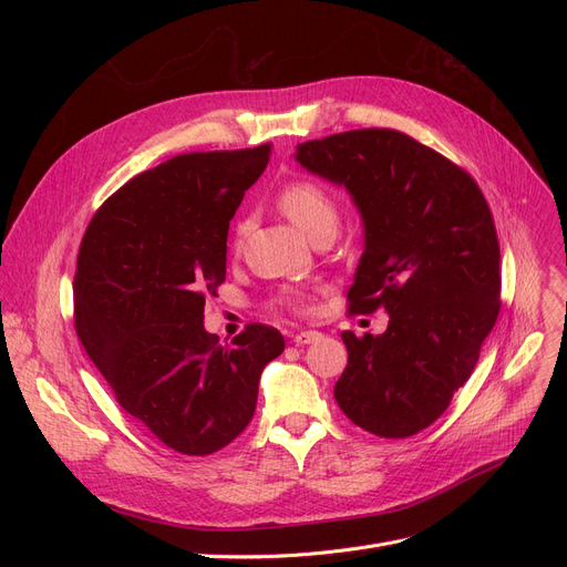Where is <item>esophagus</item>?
Returning a JSON list of instances; mask_svg holds the SVG:
<instances>
[{"mask_svg":"<svg viewBox=\"0 0 567 567\" xmlns=\"http://www.w3.org/2000/svg\"><path fill=\"white\" fill-rule=\"evenodd\" d=\"M321 338V333L319 331H299L293 336V342L296 344H312V342H317Z\"/></svg>","mask_w":567,"mask_h":567,"instance_id":"1","label":"esophagus"}]
</instances>
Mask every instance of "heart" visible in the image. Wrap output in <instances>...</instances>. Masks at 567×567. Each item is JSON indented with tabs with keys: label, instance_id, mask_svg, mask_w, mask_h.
<instances>
[{
	"label": "heart",
	"instance_id": "b5f03b06",
	"mask_svg": "<svg viewBox=\"0 0 567 567\" xmlns=\"http://www.w3.org/2000/svg\"><path fill=\"white\" fill-rule=\"evenodd\" d=\"M278 208L301 229L310 241L321 234H336L340 208L336 197L319 186L317 182H293L278 195ZM244 225H238V236L244 234ZM303 301L301 293L285 296V303L299 306Z\"/></svg>",
	"mask_w": 567,
	"mask_h": 567
}]
</instances>
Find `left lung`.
Masks as SVG:
<instances>
[{
    "label": "left lung",
    "mask_w": 567,
    "mask_h": 567,
    "mask_svg": "<svg viewBox=\"0 0 567 567\" xmlns=\"http://www.w3.org/2000/svg\"><path fill=\"white\" fill-rule=\"evenodd\" d=\"M293 161L344 188L361 216L351 312H389L381 336L342 333L349 361L336 402L377 436L421 432L466 383L498 317L489 206L464 169L389 128L303 142Z\"/></svg>",
    "instance_id": "8db88e82"
}]
</instances>
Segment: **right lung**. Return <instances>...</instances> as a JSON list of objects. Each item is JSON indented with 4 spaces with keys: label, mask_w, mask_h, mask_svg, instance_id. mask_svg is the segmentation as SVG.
<instances>
[{
    "label": "right lung",
    "mask_w": 567,
    "mask_h": 567,
    "mask_svg": "<svg viewBox=\"0 0 567 567\" xmlns=\"http://www.w3.org/2000/svg\"><path fill=\"white\" fill-rule=\"evenodd\" d=\"M271 146L184 154L118 188L89 223L73 280L75 331L135 421L184 455H212L250 423L282 353L250 323L229 347L204 329L227 271V231Z\"/></svg>",
    "instance_id": "right-lung-1"
}]
</instances>
